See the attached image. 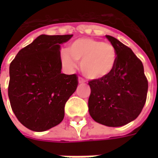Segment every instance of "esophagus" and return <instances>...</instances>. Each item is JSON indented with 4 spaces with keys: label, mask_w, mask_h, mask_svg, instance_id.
Here are the masks:
<instances>
[{
    "label": "esophagus",
    "mask_w": 158,
    "mask_h": 158,
    "mask_svg": "<svg viewBox=\"0 0 158 158\" xmlns=\"http://www.w3.org/2000/svg\"><path fill=\"white\" fill-rule=\"evenodd\" d=\"M79 84H85V80L83 79L82 77H79Z\"/></svg>",
    "instance_id": "obj_1"
}]
</instances>
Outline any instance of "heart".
<instances>
[{"instance_id":"1","label":"heart","mask_w":158,"mask_h":158,"mask_svg":"<svg viewBox=\"0 0 158 158\" xmlns=\"http://www.w3.org/2000/svg\"><path fill=\"white\" fill-rule=\"evenodd\" d=\"M118 53L115 46L102 40L84 38L76 40L62 53V63L69 68L80 61V69L90 79L105 78L113 72L116 65Z\"/></svg>"}]
</instances>
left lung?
<instances>
[{
    "instance_id": "left-lung-1",
    "label": "left lung",
    "mask_w": 158,
    "mask_h": 158,
    "mask_svg": "<svg viewBox=\"0 0 158 158\" xmlns=\"http://www.w3.org/2000/svg\"><path fill=\"white\" fill-rule=\"evenodd\" d=\"M106 37L117 50L116 65L109 75L89 81V113L96 122L119 127L135 120L141 113L148 81L142 62L132 50L113 36Z\"/></svg>"
}]
</instances>
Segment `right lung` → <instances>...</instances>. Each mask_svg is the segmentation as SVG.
Returning <instances> with one entry per match:
<instances>
[{
	"mask_svg": "<svg viewBox=\"0 0 158 158\" xmlns=\"http://www.w3.org/2000/svg\"><path fill=\"white\" fill-rule=\"evenodd\" d=\"M72 36L41 35L10 64V104L19 122L33 131H45L62 122L66 102L77 89V74L61 73L60 45Z\"/></svg>",
	"mask_w": 158,
	"mask_h": 158,
	"instance_id": "add662e5",
	"label": "right lung"
}]
</instances>
